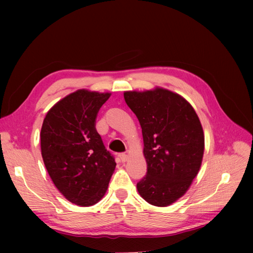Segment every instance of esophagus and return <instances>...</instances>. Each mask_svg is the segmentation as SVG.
<instances>
[{
  "label": "esophagus",
  "mask_w": 253,
  "mask_h": 253,
  "mask_svg": "<svg viewBox=\"0 0 253 253\" xmlns=\"http://www.w3.org/2000/svg\"><path fill=\"white\" fill-rule=\"evenodd\" d=\"M118 156H119V158H120V160H121L122 163H126V160H127V154H126V153H120Z\"/></svg>",
  "instance_id": "esophagus-1"
}]
</instances>
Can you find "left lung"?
I'll return each instance as SVG.
<instances>
[{
  "mask_svg": "<svg viewBox=\"0 0 253 253\" xmlns=\"http://www.w3.org/2000/svg\"><path fill=\"white\" fill-rule=\"evenodd\" d=\"M124 97L140 124L148 166L137 190L150 205L170 206L200 172L205 150L201 120L185 98L164 87L126 90Z\"/></svg>",
  "mask_w": 253,
  "mask_h": 253,
  "instance_id": "8db88e82",
  "label": "left lung"
}]
</instances>
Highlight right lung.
I'll return each instance as SVG.
<instances>
[{
  "mask_svg": "<svg viewBox=\"0 0 253 253\" xmlns=\"http://www.w3.org/2000/svg\"><path fill=\"white\" fill-rule=\"evenodd\" d=\"M111 93L81 88L53 104L41 127V154L53 185L68 202L94 206L104 196L116 168L95 127Z\"/></svg>",
  "mask_w": 253,
  "mask_h": 253,
  "instance_id": "add662e5",
  "label": "right lung"
}]
</instances>
